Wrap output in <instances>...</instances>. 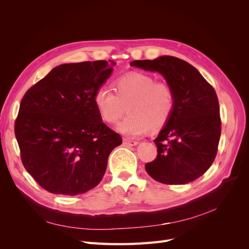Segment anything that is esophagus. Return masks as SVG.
I'll list each match as a JSON object with an SVG mask.
<instances>
[{
    "label": "esophagus",
    "instance_id": "1",
    "mask_svg": "<svg viewBox=\"0 0 249 249\" xmlns=\"http://www.w3.org/2000/svg\"><path fill=\"white\" fill-rule=\"evenodd\" d=\"M124 144L126 146H135L138 144L137 141L135 140H127V139H124Z\"/></svg>",
    "mask_w": 249,
    "mask_h": 249
}]
</instances>
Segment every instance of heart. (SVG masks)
<instances>
[{
    "label": "heart",
    "mask_w": 249,
    "mask_h": 249,
    "mask_svg": "<svg viewBox=\"0 0 249 249\" xmlns=\"http://www.w3.org/2000/svg\"><path fill=\"white\" fill-rule=\"evenodd\" d=\"M115 92L107 87L96 89L94 106L105 123L116 124L129 111L117 130L126 137L145 134L149 127L159 130L168 123L175 110V92L165 81H156L149 74L131 72L115 82Z\"/></svg>",
    "instance_id": "obj_1"
}]
</instances>
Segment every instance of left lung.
<instances>
[{"instance_id": "left-lung-1", "label": "left lung", "mask_w": 249, "mask_h": 249, "mask_svg": "<svg viewBox=\"0 0 249 249\" xmlns=\"http://www.w3.org/2000/svg\"><path fill=\"white\" fill-rule=\"evenodd\" d=\"M130 65L160 72L175 92V110L154 140L158 155L145 164L146 172L167 185H184L198 178L214 162L221 134L214 88L194 66L177 57L135 60Z\"/></svg>"}]
</instances>
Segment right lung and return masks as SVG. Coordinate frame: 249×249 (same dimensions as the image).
<instances>
[{
  "label": "right lung",
  "mask_w": 249,
  "mask_h": 249,
  "mask_svg": "<svg viewBox=\"0 0 249 249\" xmlns=\"http://www.w3.org/2000/svg\"><path fill=\"white\" fill-rule=\"evenodd\" d=\"M114 65L112 60L61 64L22 97L14 133L22 164L44 190L77 195L102 180L123 139L103 123L93 95Z\"/></svg>",
  "instance_id": "add662e5"
}]
</instances>
